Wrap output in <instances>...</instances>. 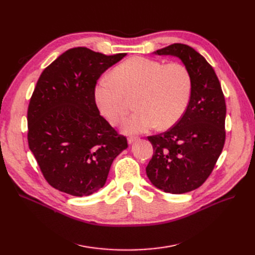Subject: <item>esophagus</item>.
<instances>
[{"instance_id": "1", "label": "esophagus", "mask_w": 255, "mask_h": 255, "mask_svg": "<svg viewBox=\"0 0 255 255\" xmlns=\"http://www.w3.org/2000/svg\"><path fill=\"white\" fill-rule=\"evenodd\" d=\"M138 136H135V135H130V136H128V143H132V142H134L135 140H137L138 139Z\"/></svg>"}]
</instances>
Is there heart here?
I'll list each match as a JSON object with an SVG mask.
<instances>
[{
  "label": "heart",
  "instance_id": "heart-1",
  "mask_svg": "<svg viewBox=\"0 0 255 255\" xmlns=\"http://www.w3.org/2000/svg\"><path fill=\"white\" fill-rule=\"evenodd\" d=\"M192 92L188 69L181 64L135 56L116 67L112 76H104L95 88L99 111L112 125H120L135 99L138 110L125 125L128 133H139L155 127L169 128L186 112Z\"/></svg>",
  "mask_w": 255,
  "mask_h": 255
}]
</instances>
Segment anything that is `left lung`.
Returning a JSON list of instances; mask_svg holds the SVG:
<instances>
[{
    "label": "left lung",
    "instance_id": "left-lung-1",
    "mask_svg": "<svg viewBox=\"0 0 255 255\" xmlns=\"http://www.w3.org/2000/svg\"><path fill=\"white\" fill-rule=\"evenodd\" d=\"M179 57L192 80L191 98L180 121L167 132L149 136L153 156L145 168L154 186L170 194L199 188L212 173L226 141V100L213 67L187 44L154 52Z\"/></svg>",
    "mask_w": 255,
    "mask_h": 255
}]
</instances>
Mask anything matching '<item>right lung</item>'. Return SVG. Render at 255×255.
<instances>
[{"label": "right lung", "mask_w": 255, "mask_h": 255, "mask_svg": "<svg viewBox=\"0 0 255 255\" xmlns=\"http://www.w3.org/2000/svg\"><path fill=\"white\" fill-rule=\"evenodd\" d=\"M126 53L104 55L79 47L44 69L27 110V140L44 179L71 196L104 186L114 159L128 148L98 110L97 81Z\"/></svg>", "instance_id": "add662e5"}]
</instances>
